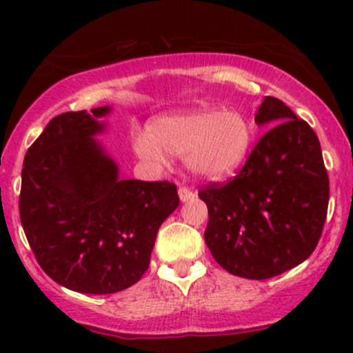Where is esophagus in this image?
<instances>
[{
  "mask_svg": "<svg viewBox=\"0 0 353 353\" xmlns=\"http://www.w3.org/2000/svg\"><path fill=\"white\" fill-rule=\"evenodd\" d=\"M179 198H181V201L186 203V201H191V199L196 198V194H194L193 191L190 190V188L181 186V188H179Z\"/></svg>",
  "mask_w": 353,
  "mask_h": 353,
  "instance_id": "34e87169",
  "label": "esophagus"
}]
</instances>
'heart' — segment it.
Returning a JSON list of instances; mask_svg holds the SVG:
<instances>
[{"mask_svg": "<svg viewBox=\"0 0 353 353\" xmlns=\"http://www.w3.org/2000/svg\"><path fill=\"white\" fill-rule=\"evenodd\" d=\"M254 143V130L239 110L196 109L162 114L148 133L133 138V150L152 165H165L169 155L186 157L193 174L223 181L243 167Z\"/></svg>", "mask_w": 353, "mask_h": 353, "instance_id": "obj_1", "label": "heart"}]
</instances>
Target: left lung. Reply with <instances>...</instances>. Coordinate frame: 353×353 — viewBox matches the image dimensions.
Wrapping results in <instances>:
<instances>
[{"label": "left lung", "mask_w": 353, "mask_h": 353, "mask_svg": "<svg viewBox=\"0 0 353 353\" xmlns=\"http://www.w3.org/2000/svg\"><path fill=\"white\" fill-rule=\"evenodd\" d=\"M258 126H273L227 184L199 190L205 243L236 276L266 280L312 254L328 212L330 181L318 137L280 99L265 97Z\"/></svg>", "instance_id": "8db88e82"}]
</instances>
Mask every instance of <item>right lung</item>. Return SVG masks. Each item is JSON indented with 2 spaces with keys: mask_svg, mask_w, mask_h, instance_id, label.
Returning <instances> with one entry per match:
<instances>
[{
  "mask_svg": "<svg viewBox=\"0 0 353 353\" xmlns=\"http://www.w3.org/2000/svg\"><path fill=\"white\" fill-rule=\"evenodd\" d=\"M109 105L49 121L25 154L20 220L41 268L59 285L104 295L134 285L157 232L179 206L176 184L121 179L94 137Z\"/></svg>",
  "mask_w": 353,
  "mask_h": 353,
  "instance_id": "1",
  "label": "right lung"
}]
</instances>
